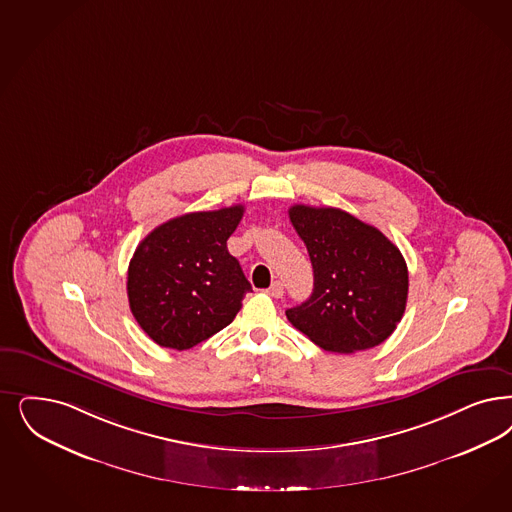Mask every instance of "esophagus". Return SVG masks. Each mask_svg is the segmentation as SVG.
Segmentation results:
<instances>
[{
  "mask_svg": "<svg viewBox=\"0 0 512 512\" xmlns=\"http://www.w3.org/2000/svg\"><path fill=\"white\" fill-rule=\"evenodd\" d=\"M266 293L272 297V299H282L283 297V283L282 282H274L268 289H266Z\"/></svg>",
  "mask_w": 512,
  "mask_h": 512,
  "instance_id": "esophagus-1",
  "label": "esophagus"
}]
</instances>
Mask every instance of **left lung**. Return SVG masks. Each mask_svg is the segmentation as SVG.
Instances as JSON below:
<instances>
[{
	"label": "left lung",
	"mask_w": 512,
	"mask_h": 512,
	"mask_svg": "<svg viewBox=\"0 0 512 512\" xmlns=\"http://www.w3.org/2000/svg\"><path fill=\"white\" fill-rule=\"evenodd\" d=\"M289 219L308 249L314 291L285 312L287 319L327 352H361L382 344L397 329L408 297L399 247L338 208L295 204Z\"/></svg>",
	"instance_id": "obj_1"
}]
</instances>
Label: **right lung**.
<instances>
[{"instance_id": "right-lung-1", "label": "right lung", "mask_w": 512, "mask_h": 512, "mask_svg": "<svg viewBox=\"0 0 512 512\" xmlns=\"http://www.w3.org/2000/svg\"><path fill=\"white\" fill-rule=\"evenodd\" d=\"M244 206L174 217L151 230L128 265V302L162 348L189 350L225 329L251 291L227 240Z\"/></svg>"}]
</instances>
